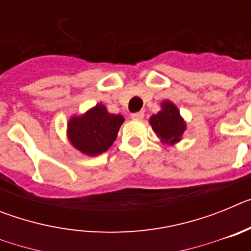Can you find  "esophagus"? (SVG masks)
Masks as SVG:
<instances>
[{"instance_id":"34e87169","label":"esophagus","mask_w":251,"mask_h":251,"mask_svg":"<svg viewBox=\"0 0 251 251\" xmlns=\"http://www.w3.org/2000/svg\"><path fill=\"white\" fill-rule=\"evenodd\" d=\"M130 118H132L133 121H142V119L145 118V113L143 112L132 113V114H130Z\"/></svg>"}]
</instances>
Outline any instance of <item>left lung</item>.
<instances>
[{"label":"left lung","instance_id":"8db88e82","mask_svg":"<svg viewBox=\"0 0 251 251\" xmlns=\"http://www.w3.org/2000/svg\"><path fill=\"white\" fill-rule=\"evenodd\" d=\"M150 124L159 141L170 146L178 143L187 128L178 108L171 100L162 101L161 110L151 117Z\"/></svg>","mask_w":251,"mask_h":251}]
</instances>
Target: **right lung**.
<instances>
[{
  "instance_id": "add662e5",
  "label": "right lung",
  "mask_w": 251,
  "mask_h": 251,
  "mask_svg": "<svg viewBox=\"0 0 251 251\" xmlns=\"http://www.w3.org/2000/svg\"><path fill=\"white\" fill-rule=\"evenodd\" d=\"M123 122V115L112 114L104 104L98 103L84 114L70 117L66 136L75 150L94 157L112 147Z\"/></svg>"
}]
</instances>
